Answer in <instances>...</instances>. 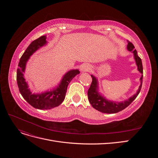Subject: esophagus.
I'll return each instance as SVG.
<instances>
[{
    "label": "esophagus",
    "mask_w": 158,
    "mask_h": 158,
    "mask_svg": "<svg viewBox=\"0 0 158 158\" xmlns=\"http://www.w3.org/2000/svg\"><path fill=\"white\" fill-rule=\"evenodd\" d=\"M90 66L88 64L84 63L80 66V70L82 72H87L89 70Z\"/></svg>",
    "instance_id": "34e87169"
}]
</instances>
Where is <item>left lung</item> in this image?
<instances>
[{
    "instance_id": "obj_1",
    "label": "left lung",
    "mask_w": 158,
    "mask_h": 158,
    "mask_svg": "<svg viewBox=\"0 0 158 158\" xmlns=\"http://www.w3.org/2000/svg\"><path fill=\"white\" fill-rule=\"evenodd\" d=\"M127 49L128 51H131L133 53L134 59H135L136 64L137 66V69L140 72V74H142L141 77L140 78V86L138 88L136 93L135 94H134L132 96L129 98L128 99L119 102L111 101V100L107 99L103 95H102L99 92L98 80L94 75H91L92 78V82L88 91V98L90 104L92 105V106L100 112L112 114L117 113L119 111H122V110L125 109L126 107H127L129 105L136 99V98L138 96V95L139 94L140 92L143 78V67L142 60L140 57L138 56L137 51L135 49V46L133 45L132 43L128 41Z\"/></svg>"
}]
</instances>
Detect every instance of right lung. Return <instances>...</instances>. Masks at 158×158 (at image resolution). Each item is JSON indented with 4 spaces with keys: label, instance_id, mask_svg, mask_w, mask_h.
Segmentation results:
<instances>
[{
    "label": "right lung",
    "instance_id": "obj_1",
    "mask_svg": "<svg viewBox=\"0 0 158 158\" xmlns=\"http://www.w3.org/2000/svg\"><path fill=\"white\" fill-rule=\"evenodd\" d=\"M47 36L43 35L31 43L21 56L17 69L16 80L19 91L26 101L32 107L38 109H51L60 105L65 98L67 87L75 76L79 74L78 69L68 71L63 76L60 82L56 86L45 92L33 94L24 78L26 64L30 56L41 47L47 44Z\"/></svg>",
    "mask_w": 158,
    "mask_h": 158
}]
</instances>
